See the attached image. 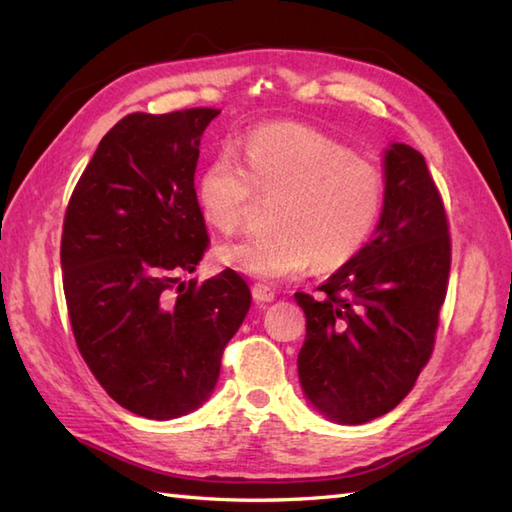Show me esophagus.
Listing matches in <instances>:
<instances>
[{"mask_svg": "<svg viewBox=\"0 0 512 512\" xmlns=\"http://www.w3.org/2000/svg\"><path fill=\"white\" fill-rule=\"evenodd\" d=\"M250 292H253V299L257 303H270L275 299V290L266 286V284H253V288H250Z\"/></svg>", "mask_w": 512, "mask_h": 512, "instance_id": "34e87169", "label": "esophagus"}]
</instances>
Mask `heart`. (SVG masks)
<instances>
[{"mask_svg": "<svg viewBox=\"0 0 512 512\" xmlns=\"http://www.w3.org/2000/svg\"><path fill=\"white\" fill-rule=\"evenodd\" d=\"M244 165L220 151L195 180V202L217 231L244 224L257 191L279 195L275 231L224 242L217 264L275 281L299 275L312 262L341 266L365 246L383 209V176L374 165L317 129L270 125L242 145Z\"/></svg>", "mask_w": 512, "mask_h": 512, "instance_id": "obj_1", "label": "heart"}]
</instances>
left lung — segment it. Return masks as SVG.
<instances>
[{"label":"left lung","mask_w":512,"mask_h":512,"mask_svg":"<svg viewBox=\"0 0 512 512\" xmlns=\"http://www.w3.org/2000/svg\"><path fill=\"white\" fill-rule=\"evenodd\" d=\"M383 182L372 242L319 286L321 297L295 295L306 312L297 358L303 396L339 424L385 416L409 394L447 297V215L420 151L389 143Z\"/></svg>","instance_id":"obj_1"}]
</instances>
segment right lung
Segmentation results:
<instances>
[{
  "label": "right lung",
  "mask_w": 512,
  "mask_h": 512,
  "mask_svg": "<svg viewBox=\"0 0 512 512\" xmlns=\"http://www.w3.org/2000/svg\"><path fill=\"white\" fill-rule=\"evenodd\" d=\"M220 110L129 114L96 147L65 211L63 290L76 345L118 405L149 420L202 407L250 308L235 270L198 284L209 235L200 140Z\"/></svg>",
  "instance_id": "1"
}]
</instances>
